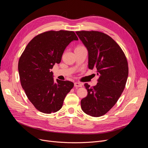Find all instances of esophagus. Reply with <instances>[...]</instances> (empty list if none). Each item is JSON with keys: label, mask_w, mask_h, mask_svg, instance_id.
Returning a JSON list of instances; mask_svg holds the SVG:
<instances>
[{"label": "esophagus", "mask_w": 148, "mask_h": 148, "mask_svg": "<svg viewBox=\"0 0 148 148\" xmlns=\"http://www.w3.org/2000/svg\"><path fill=\"white\" fill-rule=\"evenodd\" d=\"M82 84L80 83H79V82H75L74 83V86L75 87H82Z\"/></svg>", "instance_id": "34e87169"}]
</instances>
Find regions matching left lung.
I'll return each instance as SVG.
<instances>
[{
    "label": "left lung",
    "mask_w": 148,
    "mask_h": 148,
    "mask_svg": "<svg viewBox=\"0 0 148 148\" xmlns=\"http://www.w3.org/2000/svg\"><path fill=\"white\" fill-rule=\"evenodd\" d=\"M88 51V67L97 69L96 86H84L88 95L81 100L82 110L93 117L104 115L117 103L125 87L128 65L120 46L110 36L98 31H77Z\"/></svg>",
    "instance_id": "1"
}]
</instances>
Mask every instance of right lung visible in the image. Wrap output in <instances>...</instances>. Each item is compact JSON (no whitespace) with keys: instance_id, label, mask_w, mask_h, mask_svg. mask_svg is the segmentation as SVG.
I'll list each match as a JSON object with an SVG mask.
<instances>
[{"instance_id":"obj_1","label":"right lung","mask_w":148,"mask_h":148,"mask_svg":"<svg viewBox=\"0 0 148 148\" xmlns=\"http://www.w3.org/2000/svg\"><path fill=\"white\" fill-rule=\"evenodd\" d=\"M78 40L73 31L50 30L31 40L19 59L20 83L30 101L38 110L50 114L59 111L74 83L57 79L51 71L59 64L62 54L71 41Z\"/></svg>"}]
</instances>
